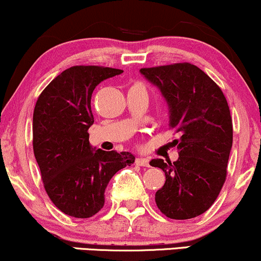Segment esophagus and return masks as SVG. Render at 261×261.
Here are the masks:
<instances>
[{"instance_id":"obj_1","label":"esophagus","mask_w":261,"mask_h":261,"mask_svg":"<svg viewBox=\"0 0 261 261\" xmlns=\"http://www.w3.org/2000/svg\"><path fill=\"white\" fill-rule=\"evenodd\" d=\"M136 164L140 165V166H147V168H148L149 161L147 158H137L136 159Z\"/></svg>"}]
</instances>
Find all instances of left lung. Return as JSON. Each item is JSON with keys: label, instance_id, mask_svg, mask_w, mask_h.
<instances>
[{"label": "left lung", "instance_id": "1", "mask_svg": "<svg viewBox=\"0 0 261 261\" xmlns=\"http://www.w3.org/2000/svg\"><path fill=\"white\" fill-rule=\"evenodd\" d=\"M141 74L161 90L169 106V127L180 133L178 159L149 164L165 172L155 193L158 209L175 220L205 213L218 198L232 147V118L220 87L191 63L142 68Z\"/></svg>", "mask_w": 261, "mask_h": 261}]
</instances>
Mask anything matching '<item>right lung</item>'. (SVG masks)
<instances>
[{
	"mask_svg": "<svg viewBox=\"0 0 261 261\" xmlns=\"http://www.w3.org/2000/svg\"><path fill=\"white\" fill-rule=\"evenodd\" d=\"M122 70L98 65H75L56 76L36 100L33 147L49 199L69 216L87 219L105 205L108 182L130 166L128 152L93 149L91 96L100 81Z\"/></svg>",
	"mask_w": 261,
	"mask_h": 261,
	"instance_id": "1",
	"label": "right lung"
}]
</instances>
